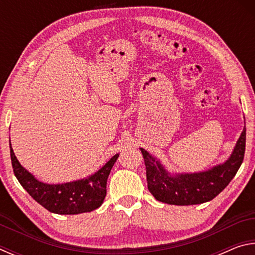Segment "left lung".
<instances>
[{
	"mask_svg": "<svg viewBox=\"0 0 255 255\" xmlns=\"http://www.w3.org/2000/svg\"><path fill=\"white\" fill-rule=\"evenodd\" d=\"M247 129H243L231 157L222 165L200 173L172 176L145 149L140 148L146 166L149 192L169 205L188 206L210 201L225 189L239 171L245 153Z\"/></svg>",
	"mask_w": 255,
	"mask_h": 255,
	"instance_id": "left-lung-1",
	"label": "left lung"
}]
</instances>
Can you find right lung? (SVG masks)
Returning <instances> with one entry per match:
<instances>
[{"label":"right lung","mask_w":255,"mask_h":255,"mask_svg":"<svg viewBox=\"0 0 255 255\" xmlns=\"http://www.w3.org/2000/svg\"><path fill=\"white\" fill-rule=\"evenodd\" d=\"M10 154L14 175L38 204L50 213L59 215H76L89 213L102 205L107 195V180L119 155L112 156L109 162L96 174L88 179L64 184H46L34 179L21 166L10 143Z\"/></svg>","instance_id":"obj_1"}]
</instances>
